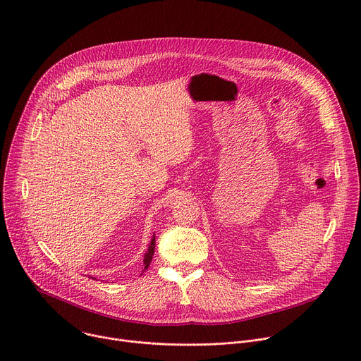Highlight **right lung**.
Returning a JSON list of instances; mask_svg holds the SVG:
<instances>
[{
	"label": "right lung",
	"instance_id": "add662e5",
	"mask_svg": "<svg viewBox=\"0 0 361 361\" xmlns=\"http://www.w3.org/2000/svg\"><path fill=\"white\" fill-rule=\"evenodd\" d=\"M154 248H156V234L152 235V238H151V243H149V245H148V250H147V252L144 254V271L149 267V263H151V260H152V255H154Z\"/></svg>",
	"mask_w": 361,
	"mask_h": 361
}]
</instances>
